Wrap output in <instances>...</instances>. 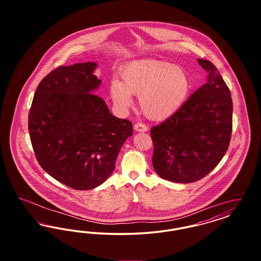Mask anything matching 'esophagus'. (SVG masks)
<instances>
[{"label": "esophagus", "instance_id": "obj_1", "mask_svg": "<svg viewBox=\"0 0 261 261\" xmlns=\"http://www.w3.org/2000/svg\"><path fill=\"white\" fill-rule=\"evenodd\" d=\"M134 129L136 130L137 132H146L148 131V127L143 123H136L134 126Z\"/></svg>", "mask_w": 261, "mask_h": 261}]
</instances>
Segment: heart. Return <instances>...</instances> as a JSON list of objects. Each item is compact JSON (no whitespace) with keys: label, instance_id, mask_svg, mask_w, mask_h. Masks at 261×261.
Wrapping results in <instances>:
<instances>
[{"label":"heart","instance_id":"b5f03b06","mask_svg":"<svg viewBox=\"0 0 261 261\" xmlns=\"http://www.w3.org/2000/svg\"><path fill=\"white\" fill-rule=\"evenodd\" d=\"M122 82L113 79L111 97L121 110L129 109L131 96H139L143 113L152 120H163L185 103L191 80L186 71L172 63L156 60L132 62L121 71Z\"/></svg>","mask_w":261,"mask_h":261}]
</instances>
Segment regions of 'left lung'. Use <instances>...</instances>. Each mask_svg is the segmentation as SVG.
I'll list each match as a JSON object with an SVG mask.
<instances>
[{"mask_svg":"<svg viewBox=\"0 0 261 261\" xmlns=\"http://www.w3.org/2000/svg\"><path fill=\"white\" fill-rule=\"evenodd\" d=\"M205 84L179 111L150 129L152 166L162 179L192 183L213 170L226 153L232 134L233 101L218 69L198 59Z\"/></svg>","mask_w":261,"mask_h":261,"instance_id":"1","label":"left lung"}]
</instances>
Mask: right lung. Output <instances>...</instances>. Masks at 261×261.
Masks as SVG:
<instances>
[{"label": "right lung", "instance_id": "obj_1", "mask_svg": "<svg viewBox=\"0 0 261 261\" xmlns=\"http://www.w3.org/2000/svg\"><path fill=\"white\" fill-rule=\"evenodd\" d=\"M96 62L59 66L38 85L28 115L31 144L41 167L75 190L101 185L133 134L127 119L113 116L94 93Z\"/></svg>", "mask_w": 261, "mask_h": 261}]
</instances>
